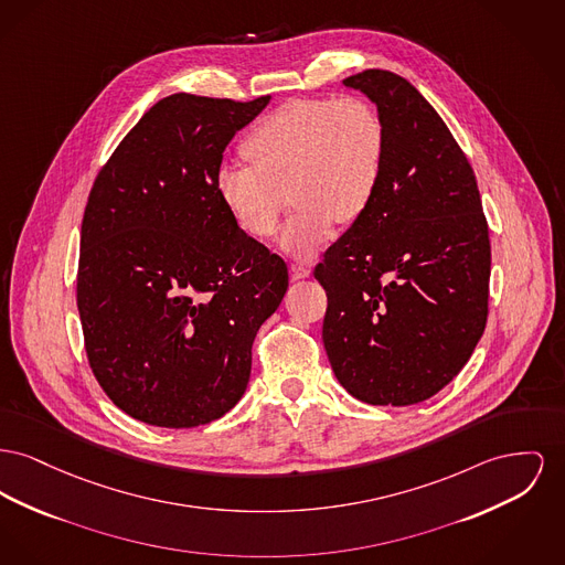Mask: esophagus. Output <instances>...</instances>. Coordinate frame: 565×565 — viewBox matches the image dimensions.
Wrapping results in <instances>:
<instances>
[{"mask_svg":"<svg viewBox=\"0 0 565 565\" xmlns=\"http://www.w3.org/2000/svg\"><path fill=\"white\" fill-rule=\"evenodd\" d=\"M309 273H311V268L307 265L290 266V277L292 279H305V277H309Z\"/></svg>","mask_w":565,"mask_h":565,"instance_id":"esophagus-1","label":"esophagus"}]
</instances>
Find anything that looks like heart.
<instances>
[{
	"mask_svg": "<svg viewBox=\"0 0 565 565\" xmlns=\"http://www.w3.org/2000/svg\"><path fill=\"white\" fill-rule=\"evenodd\" d=\"M249 162H224L215 190L243 233L270 238L290 196L297 202L281 247L311 256L334 222L354 224L377 194L386 130L373 104L359 96L299 98L263 117L243 140Z\"/></svg>",
	"mask_w": 565,
	"mask_h": 565,
	"instance_id": "obj_1",
	"label": "heart"
}]
</instances>
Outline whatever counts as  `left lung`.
I'll return each instance as SVG.
<instances>
[{"label":"left lung","mask_w":565,"mask_h":565,"mask_svg":"<svg viewBox=\"0 0 565 565\" xmlns=\"http://www.w3.org/2000/svg\"><path fill=\"white\" fill-rule=\"evenodd\" d=\"M386 130L377 194L313 275L339 384L371 405H414L469 361L489 316L491 241L476 174L437 110L388 70L343 81Z\"/></svg>","instance_id":"1"}]
</instances>
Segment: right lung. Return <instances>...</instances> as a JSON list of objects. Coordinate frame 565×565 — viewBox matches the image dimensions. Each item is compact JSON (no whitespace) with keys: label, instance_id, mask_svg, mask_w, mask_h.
<instances>
[{"label":"right lung","instance_id":"1","mask_svg":"<svg viewBox=\"0 0 565 565\" xmlns=\"http://www.w3.org/2000/svg\"><path fill=\"white\" fill-rule=\"evenodd\" d=\"M270 100L174 94L134 126L89 192L76 273L89 366L140 423L192 429L243 397L288 266L215 190L222 153Z\"/></svg>","mask_w":565,"mask_h":565}]
</instances>
